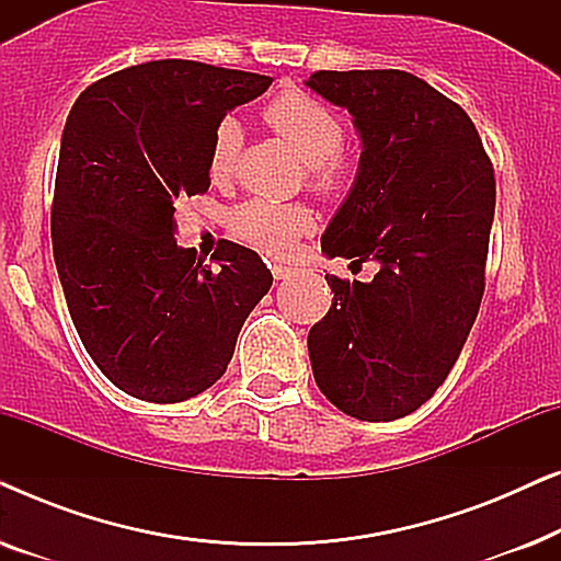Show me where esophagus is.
Listing matches in <instances>:
<instances>
[{
    "label": "esophagus",
    "instance_id": "34e87169",
    "mask_svg": "<svg viewBox=\"0 0 561 561\" xmlns=\"http://www.w3.org/2000/svg\"><path fill=\"white\" fill-rule=\"evenodd\" d=\"M271 271H273L275 280H283V278H288V275H290V267H286V265H271Z\"/></svg>",
    "mask_w": 561,
    "mask_h": 561
}]
</instances>
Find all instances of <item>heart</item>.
Instances as JSON below:
<instances>
[{"mask_svg":"<svg viewBox=\"0 0 561 561\" xmlns=\"http://www.w3.org/2000/svg\"><path fill=\"white\" fill-rule=\"evenodd\" d=\"M265 125L283 137L298 158L309 165L311 186L321 194H340L347 188L352 168L340 156L344 127L342 119L304 91H283L267 102L263 112ZM244 145V133L234 117H225L214 129L209 148V173L214 181L229 179L234 173ZM234 234L255 248L280 255L290 250L296 237L309 232L313 225L306 206H286L273 202H248L237 206L229 217Z\"/></svg>","mask_w":561,"mask_h":561,"instance_id":"heart-1","label":"heart"}]
</instances>
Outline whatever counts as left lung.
<instances>
[{
  "mask_svg": "<svg viewBox=\"0 0 561 561\" xmlns=\"http://www.w3.org/2000/svg\"><path fill=\"white\" fill-rule=\"evenodd\" d=\"M306 87L352 114L363 145L321 250L378 263L370 283L327 275L334 298L309 332L313 380L359 421L409 416L447 380L478 317L493 165L462 106L419 76L319 71Z\"/></svg>",
  "mask_w": 561,
  "mask_h": 561,
  "instance_id": "obj_1",
  "label": "left lung"
}]
</instances>
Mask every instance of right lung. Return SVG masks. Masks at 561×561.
Listing matches in <instances>:
<instances>
[{
	"label": "right lung",
	"instance_id": "right-lung-1",
	"mask_svg": "<svg viewBox=\"0 0 561 561\" xmlns=\"http://www.w3.org/2000/svg\"><path fill=\"white\" fill-rule=\"evenodd\" d=\"M271 83L196 60H150L91 83L68 114L53 255L83 347L127 396L181 403L211 388L273 286L242 244L221 240L211 271L173 240L179 204L209 188L214 129Z\"/></svg>",
	"mask_w": 561,
	"mask_h": 561
}]
</instances>
